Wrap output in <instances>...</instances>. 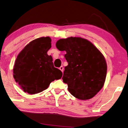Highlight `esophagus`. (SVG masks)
I'll list each match as a JSON object with an SVG mask.
<instances>
[{"instance_id": "esophagus-1", "label": "esophagus", "mask_w": 128, "mask_h": 128, "mask_svg": "<svg viewBox=\"0 0 128 128\" xmlns=\"http://www.w3.org/2000/svg\"><path fill=\"white\" fill-rule=\"evenodd\" d=\"M60 70H61L62 72H64V67H63V66H60Z\"/></svg>"}]
</instances>
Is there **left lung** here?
<instances>
[{
  "mask_svg": "<svg viewBox=\"0 0 128 128\" xmlns=\"http://www.w3.org/2000/svg\"><path fill=\"white\" fill-rule=\"evenodd\" d=\"M56 47L66 52L68 65L62 80L71 94L81 100L93 98L102 88L106 76L107 64L102 54L89 40L80 37L60 39Z\"/></svg>",
  "mask_w": 128,
  "mask_h": 128,
  "instance_id": "1",
  "label": "left lung"
}]
</instances>
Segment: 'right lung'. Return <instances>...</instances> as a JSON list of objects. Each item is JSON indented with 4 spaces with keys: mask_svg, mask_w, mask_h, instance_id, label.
I'll use <instances>...</instances> for the list:
<instances>
[{
    "mask_svg": "<svg viewBox=\"0 0 128 128\" xmlns=\"http://www.w3.org/2000/svg\"><path fill=\"white\" fill-rule=\"evenodd\" d=\"M50 37H41L31 41L21 51L14 67V78L23 91L35 94L48 89L62 72L55 68L48 52L52 47Z\"/></svg>",
    "mask_w": 128,
    "mask_h": 128,
    "instance_id": "obj_1",
    "label": "right lung"
}]
</instances>
